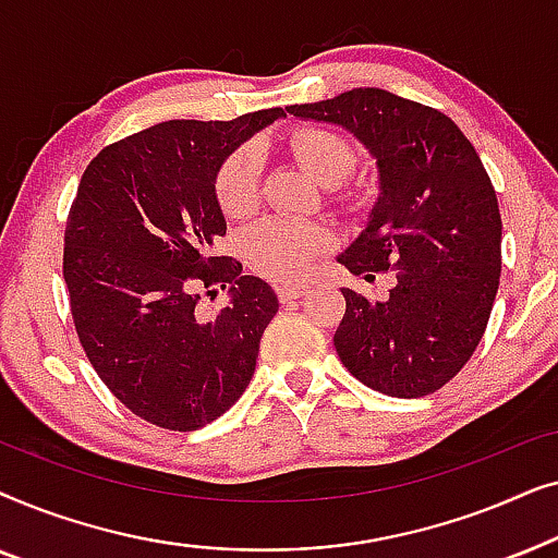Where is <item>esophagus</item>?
<instances>
[{
	"mask_svg": "<svg viewBox=\"0 0 558 558\" xmlns=\"http://www.w3.org/2000/svg\"><path fill=\"white\" fill-rule=\"evenodd\" d=\"M307 292H310V287H304V284H281V287H277L279 302L300 300V296H304Z\"/></svg>",
	"mask_w": 558,
	"mask_h": 558,
	"instance_id": "obj_1",
	"label": "esophagus"
}]
</instances>
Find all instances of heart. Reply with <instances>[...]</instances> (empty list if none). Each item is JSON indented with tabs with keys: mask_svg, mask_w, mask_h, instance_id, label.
<instances>
[{
	"mask_svg": "<svg viewBox=\"0 0 558 558\" xmlns=\"http://www.w3.org/2000/svg\"><path fill=\"white\" fill-rule=\"evenodd\" d=\"M294 157L319 185L338 187L355 170V151L340 134L327 129H300L289 140ZM216 195L228 218L256 210L262 197V151L254 144L226 157L216 178ZM325 233L289 218L258 220L241 235V256L251 269L271 281H300L325 248Z\"/></svg>",
	"mask_w": 558,
	"mask_h": 558,
	"instance_id": "b5f03b06",
	"label": "heart"
}]
</instances>
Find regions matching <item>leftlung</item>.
Segmentation results:
<instances>
[{
	"mask_svg": "<svg viewBox=\"0 0 558 558\" xmlns=\"http://www.w3.org/2000/svg\"><path fill=\"white\" fill-rule=\"evenodd\" d=\"M287 111L342 126L376 159L378 197L338 262L396 284L384 302L342 289V365L373 391L434 393L475 353L500 284L498 197L475 147L441 111L384 88Z\"/></svg>",
	"mask_w": 558,
	"mask_h": 558,
	"instance_id": "left-lung-1",
	"label": "left lung"
}]
</instances>
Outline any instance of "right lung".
I'll list each match as a JSON object with an SVG mask.
<instances>
[{
    "instance_id": "add662e5",
    "label": "right lung",
    "mask_w": 558,
    "mask_h": 558,
    "mask_svg": "<svg viewBox=\"0 0 558 558\" xmlns=\"http://www.w3.org/2000/svg\"><path fill=\"white\" fill-rule=\"evenodd\" d=\"M281 117L162 121L98 151L81 178L63 254L75 332L109 391L162 429L216 422L254 376L279 300L216 254L226 235L216 178ZM216 286L229 287V304L203 316L199 292Z\"/></svg>"
}]
</instances>
